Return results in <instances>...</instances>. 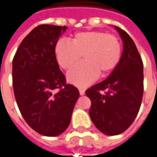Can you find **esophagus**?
<instances>
[{"label": "esophagus", "mask_w": 157, "mask_h": 157, "mask_svg": "<svg viewBox=\"0 0 157 157\" xmlns=\"http://www.w3.org/2000/svg\"><path fill=\"white\" fill-rule=\"evenodd\" d=\"M79 93H80L81 95H84V94H85V90L81 88V89H79Z\"/></svg>", "instance_id": "obj_1"}]
</instances>
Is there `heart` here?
<instances>
[{
    "mask_svg": "<svg viewBox=\"0 0 157 157\" xmlns=\"http://www.w3.org/2000/svg\"><path fill=\"white\" fill-rule=\"evenodd\" d=\"M54 53L59 66L64 70L79 61L83 54L85 61L71 68L67 78L75 86H86L99 74H109L117 67L121 58V43L116 35L86 30L75 33L71 42L64 39L58 40Z\"/></svg>",
    "mask_w": 157,
    "mask_h": 157,
    "instance_id": "b5f03b06",
    "label": "heart"
}]
</instances>
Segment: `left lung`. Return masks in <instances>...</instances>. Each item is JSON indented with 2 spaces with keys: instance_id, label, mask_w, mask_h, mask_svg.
<instances>
[{
  "instance_id": "8db88e82",
  "label": "left lung",
  "mask_w": 157,
  "mask_h": 157,
  "mask_svg": "<svg viewBox=\"0 0 157 157\" xmlns=\"http://www.w3.org/2000/svg\"><path fill=\"white\" fill-rule=\"evenodd\" d=\"M123 41L120 63L108 78L86 90L91 100L89 115L106 135L128 129L140 110L144 93L143 61L128 33L115 26Z\"/></svg>"
}]
</instances>
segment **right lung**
<instances>
[{
	"instance_id": "1",
	"label": "right lung",
	"mask_w": 157,
	"mask_h": 157,
	"mask_svg": "<svg viewBox=\"0 0 157 157\" xmlns=\"http://www.w3.org/2000/svg\"><path fill=\"white\" fill-rule=\"evenodd\" d=\"M66 28L38 25L22 40L13 60V86L18 109L30 128L48 137L66 130L80 95L75 86L66 83L54 53Z\"/></svg>"
}]
</instances>
